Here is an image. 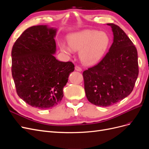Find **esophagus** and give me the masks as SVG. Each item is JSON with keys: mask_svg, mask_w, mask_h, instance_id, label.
<instances>
[{"mask_svg": "<svg viewBox=\"0 0 149 149\" xmlns=\"http://www.w3.org/2000/svg\"><path fill=\"white\" fill-rule=\"evenodd\" d=\"M75 70L78 71H81L82 69H81V68L79 67V66H75Z\"/></svg>", "mask_w": 149, "mask_h": 149, "instance_id": "1", "label": "esophagus"}]
</instances>
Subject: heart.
Masks as SVG:
<instances>
[{
  "label": "heart",
  "instance_id": "obj_1",
  "mask_svg": "<svg viewBox=\"0 0 149 149\" xmlns=\"http://www.w3.org/2000/svg\"><path fill=\"white\" fill-rule=\"evenodd\" d=\"M69 46L61 43L62 52L71 54L72 49L79 52V58L84 64L96 63L104 55L109 43V38L104 31L83 30L70 35L68 37Z\"/></svg>",
  "mask_w": 149,
  "mask_h": 149
}]
</instances>
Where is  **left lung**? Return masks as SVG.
Masks as SVG:
<instances>
[{
  "label": "left lung",
  "mask_w": 149,
  "mask_h": 149,
  "mask_svg": "<svg viewBox=\"0 0 149 149\" xmlns=\"http://www.w3.org/2000/svg\"><path fill=\"white\" fill-rule=\"evenodd\" d=\"M113 32L109 52L97 65L84 71V90L93 104L107 107L131 93L139 74L137 49L118 25L107 24Z\"/></svg>",
  "instance_id": "left-lung-1"
}]
</instances>
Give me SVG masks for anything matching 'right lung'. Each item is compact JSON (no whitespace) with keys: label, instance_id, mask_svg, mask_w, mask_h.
<instances>
[{"label":"right lung","instance_id":"1","mask_svg":"<svg viewBox=\"0 0 149 149\" xmlns=\"http://www.w3.org/2000/svg\"><path fill=\"white\" fill-rule=\"evenodd\" d=\"M56 33V29L47 25L31 26L12 49V74L18 96L40 109H51L61 102L63 89L74 70L73 63L53 56Z\"/></svg>","mask_w":149,"mask_h":149}]
</instances>
